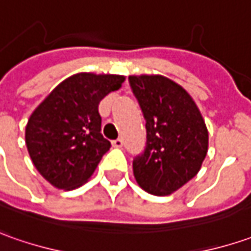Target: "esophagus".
I'll return each instance as SVG.
<instances>
[{
	"instance_id": "34e87169",
	"label": "esophagus",
	"mask_w": 251,
	"mask_h": 251,
	"mask_svg": "<svg viewBox=\"0 0 251 251\" xmlns=\"http://www.w3.org/2000/svg\"><path fill=\"white\" fill-rule=\"evenodd\" d=\"M112 146L114 147H117V149H121L122 146H124V140L121 139V137H118L115 140H112Z\"/></svg>"
}]
</instances>
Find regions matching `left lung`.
<instances>
[{
    "label": "left lung",
    "instance_id": "1",
    "mask_svg": "<svg viewBox=\"0 0 251 251\" xmlns=\"http://www.w3.org/2000/svg\"><path fill=\"white\" fill-rule=\"evenodd\" d=\"M129 84L146 119L134 177L151 195H171L201 168L208 150L204 119L187 91L164 76H129Z\"/></svg>",
    "mask_w": 251,
    "mask_h": 251
}]
</instances>
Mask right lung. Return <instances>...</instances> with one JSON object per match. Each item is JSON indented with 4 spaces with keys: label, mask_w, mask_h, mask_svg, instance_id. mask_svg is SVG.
<instances>
[{
    "label": "right lung",
    "mask_w": 251,
    "mask_h": 251,
    "mask_svg": "<svg viewBox=\"0 0 251 251\" xmlns=\"http://www.w3.org/2000/svg\"><path fill=\"white\" fill-rule=\"evenodd\" d=\"M124 80L119 75H74L31 114L26 146L36 169L51 185L71 190L93 175L111 147L101 134L99 104Z\"/></svg>",
    "instance_id": "add662e5"
}]
</instances>
